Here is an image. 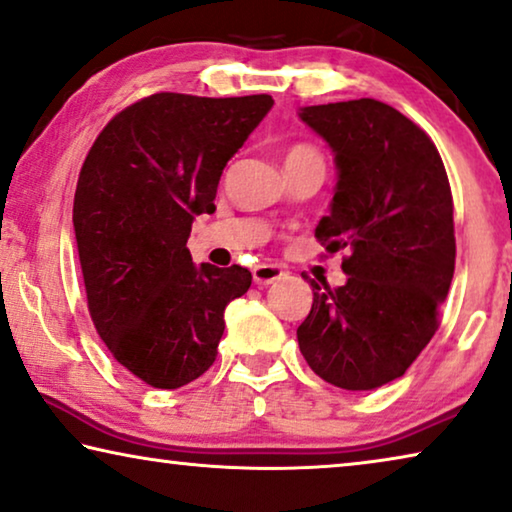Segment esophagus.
Instances as JSON below:
<instances>
[{
	"mask_svg": "<svg viewBox=\"0 0 512 512\" xmlns=\"http://www.w3.org/2000/svg\"><path fill=\"white\" fill-rule=\"evenodd\" d=\"M285 276H287V273L276 264H257L253 269V280H255V285H259V287L273 285V282H278Z\"/></svg>",
	"mask_w": 512,
	"mask_h": 512,
	"instance_id": "34e87169",
	"label": "esophagus"
}]
</instances>
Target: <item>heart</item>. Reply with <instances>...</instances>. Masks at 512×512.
I'll use <instances>...</instances> for the list:
<instances>
[{
  "instance_id": "obj_1",
  "label": "heart",
  "mask_w": 512,
  "mask_h": 512,
  "mask_svg": "<svg viewBox=\"0 0 512 512\" xmlns=\"http://www.w3.org/2000/svg\"><path fill=\"white\" fill-rule=\"evenodd\" d=\"M294 158H322V156H319L317 149L308 147V144H299V147H294L287 154V160H294Z\"/></svg>"
}]
</instances>
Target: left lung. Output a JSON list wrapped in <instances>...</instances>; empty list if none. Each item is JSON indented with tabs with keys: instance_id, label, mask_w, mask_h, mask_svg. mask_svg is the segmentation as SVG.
<instances>
[{
	"instance_id": "obj_1",
	"label": "left lung",
	"mask_w": 512,
	"mask_h": 512,
	"mask_svg": "<svg viewBox=\"0 0 512 512\" xmlns=\"http://www.w3.org/2000/svg\"><path fill=\"white\" fill-rule=\"evenodd\" d=\"M299 117L333 149L338 183L315 236L345 253L347 282L303 276L312 308L296 338L315 375L372 391L402 377L439 326L455 271L451 186L434 142L391 105L358 98Z\"/></svg>"
}]
</instances>
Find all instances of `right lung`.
<instances>
[{
  "label": "right lung",
  "instance_id": "right-lung-1",
  "mask_svg": "<svg viewBox=\"0 0 512 512\" xmlns=\"http://www.w3.org/2000/svg\"><path fill=\"white\" fill-rule=\"evenodd\" d=\"M273 108L269 94H154L121 110L89 149L73 227L89 315L112 356L154 388L207 372L227 303L253 276L193 264L195 216L216 211L227 160Z\"/></svg>",
  "mask_w": 512,
  "mask_h": 512
}]
</instances>
